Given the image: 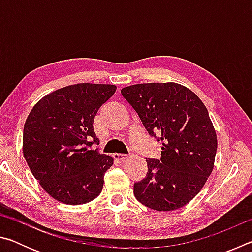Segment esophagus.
Listing matches in <instances>:
<instances>
[{
    "mask_svg": "<svg viewBox=\"0 0 252 252\" xmlns=\"http://www.w3.org/2000/svg\"><path fill=\"white\" fill-rule=\"evenodd\" d=\"M113 158L118 161H125L126 159H127V156L126 155H122V153H114Z\"/></svg>",
    "mask_w": 252,
    "mask_h": 252,
    "instance_id": "1",
    "label": "esophagus"
}]
</instances>
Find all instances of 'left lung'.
<instances>
[{"instance_id": "obj_1", "label": "left lung", "mask_w": 252, "mask_h": 252, "mask_svg": "<svg viewBox=\"0 0 252 252\" xmlns=\"http://www.w3.org/2000/svg\"><path fill=\"white\" fill-rule=\"evenodd\" d=\"M121 94L149 135L162 144L161 159H146L147 176L134 183L136 200L157 211L186 206L202 189L215 164L218 142L206 105L174 82L133 84Z\"/></svg>"}]
</instances>
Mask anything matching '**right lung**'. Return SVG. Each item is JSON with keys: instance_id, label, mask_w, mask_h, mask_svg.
<instances>
[{"instance_id": "1", "label": "right lung", "mask_w": 252, "mask_h": 252, "mask_svg": "<svg viewBox=\"0 0 252 252\" xmlns=\"http://www.w3.org/2000/svg\"><path fill=\"white\" fill-rule=\"evenodd\" d=\"M113 84L78 83L37 102L25 121L23 155L41 187L58 201L76 206L101 193L113 158L90 150L97 111L114 94Z\"/></svg>"}]
</instances>
